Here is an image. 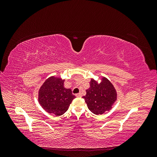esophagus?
Wrapping results in <instances>:
<instances>
[{
  "mask_svg": "<svg viewBox=\"0 0 157 157\" xmlns=\"http://www.w3.org/2000/svg\"><path fill=\"white\" fill-rule=\"evenodd\" d=\"M76 96L77 97H82V94L81 93H78L76 94Z\"/></svg>",
  "mask_w": 157,
  "mask_h": 157,
  "instance_id": "obj_1",
  "label": "esophagus"
}]
</instances>
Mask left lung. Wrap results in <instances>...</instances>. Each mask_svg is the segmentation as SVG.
<instances>
[{
  "instance_id": "left-lung-1",
  "label": "left lung",
  "mask_w": 157,
  "mask_h": 157,
  "mask_svg": "<svg viewBox=\"0 0 157 157\" xmlns=\"http://www.w3.org/2000/svg\"><path fill=\"white\" fill-rule=\"evenodd\" d=\"M90 86L86 90V96L82 97L89 110L97 115L111 110L117 99V93L113 84L103 77L99 83L92 78Z\"/></svg>"
}]
</instances>
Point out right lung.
Masks as SVG:
<instances>
[{"label": "right lung", "instance_id": "obj_1", "mask_svg": "<svg viewBox=\"0 0 157 157\" xmlns=\"http://www.w3.org/2000/svg\"><path fill=\"white\" fill-rule=\"evenodd\" d=\"M64 81L60 77L52 76L45 80L39 90L38 99L41 107L57 117L67 111L76 98L70 88L64 87Z\"/></svg>", "mask_w": 157, "mask_h": 157}]
</instances>
